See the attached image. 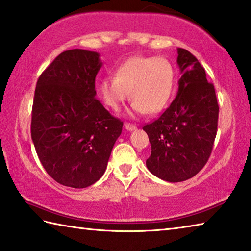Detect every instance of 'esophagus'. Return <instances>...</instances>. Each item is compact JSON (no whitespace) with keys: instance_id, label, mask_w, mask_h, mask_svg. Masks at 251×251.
<instances>
[{"instance_id":"34e87169","label":"esophagus","mask_w":251,"mask_h":251,"mask_svg":"<svg viewBox=\"0 0 251 251\" xmlns=\"http://www.w3.org/2000/svg\"><path fill=\"white\" fill-rule=\"evenodd\" d=\"M125 128L129 131H132L136 129V126L134 124H130V123H125Z\"/></svg>"}]
</instances>
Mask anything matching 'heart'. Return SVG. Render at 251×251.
Listing matches in <instances>:
<instances>
[{
	"mask_svg": "<svg viewBox=\"0 0 251 251\" xmlns=\"http://www.w3.org/2000/svg\"><path fill=\"white\" fill-rule=\"evenodd\" d=\"M175 70L162 57H131L114 71V77H104L99 85L103 102L117 111L128 97L132 113L156 114L172 97Z\"/></svg>",
	"mask_w": 251,
	"mask_h": 251,
	"instance_id": "b5f03b06",
	"label": "heart"
}]
</instances>
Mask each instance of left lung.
I'll list each match as a JSON object with an SVG mask.
<instances>
[{"label":"left lung","mask_w":251,"mask_h":251,"mask_svg":"<svg viewBox=\"0 0 251 251\" xmlns=\"http://www.w3.org/2000/svg\"><path fill=\"white\" fill-rule=\"evenodd\" d=\"M177 62L182 74L177 96L157 120L142 127L151 143L147 167L168 182L188 180L205 166L219 116L215 87L196 57L178 49Z\"/></svg>","instance_id":"8db88e82"}]
</instances>
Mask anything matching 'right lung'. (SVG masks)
<instances>
[{
	"label": "right lung",
	"instance_id": "right-lung-1",
	"mask_svg": "<svg viewBox=\"0 0 251 251\" xmlns=\"http://www.w3.org/2000/svg\"><path fill=\"white\" fill-rule=\"evenodd\" d=\"M102 62L96 51L70 50L37 79L31 138L46 173L62 185L83 189L105 172L123 122L95 98Z\"/></svg>",
	"mask_w": 251,
	"mask_h": 251
}]
</instances>
